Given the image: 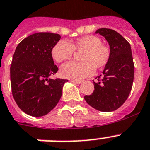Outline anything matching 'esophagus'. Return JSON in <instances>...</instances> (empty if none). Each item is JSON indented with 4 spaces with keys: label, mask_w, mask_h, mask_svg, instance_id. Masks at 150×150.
Masks as SVG:
<instances>
[{
    "label": "esophagus",
    "mask_w": 150,
    "mask_h": 150,
    "mask_svg": "<svg viewBox=\"0 0 150 150\" xmlns=\"http://www.w3.org/2000/svg\"><path fill=\"white\" fill-rule=\"evenodd\" d=\"M70 81L72 82V83H74L75 84H80L82 83L81 80H71Z\"/></svg>",
    "instance_id": "esophagus-1"
}]
</instances>
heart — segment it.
<instances>
[{"mask_svg":"<svg viewBox=\"0 0 150 150\" xmlns=\"http://www.w3.org/2000/svg\"><path fill=\"white\" fill-rule=\"evenodd\" d=\"M74 52H82L81 62L67 63L61 68V76L71 80H79L91 76L95 68L100 70L105 67L111 56L108 46L102 44L100 38L92 35L80 37L70 43L59 41L53 46L51 54L54 61L61 63L71 59Z\"/></svg>","mask_w":150,"mask_h":150,"instance_id":"1","label":"heart"}]
</instances>
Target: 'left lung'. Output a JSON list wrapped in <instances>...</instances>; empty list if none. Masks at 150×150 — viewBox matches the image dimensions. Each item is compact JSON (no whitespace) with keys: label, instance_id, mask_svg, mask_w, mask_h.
Returning a JSON list of instances; mask_svg holds the SVG:
<instances>
[{"label":"left lung","instance_id":"obj_1","mask_svg":"<svg viewBox=\"0 0 150 150\" xmlns=\"http://www.w3.org/2000/svg\"><path fill=\"white\" fill-rule=\"evenodd\" d=\"M96 33L104 36L110 46L111 56L103 70L97 76L94 91L84 99L90 106L101 112H113L128 98L134 76V64L130 45L121 34L107 28L98 29ZM97 78V77H96Z\"/></svg>","mask_w":150,"mask_h":150}]
</instances>
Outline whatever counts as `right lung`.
Returning a JSON list of instances; mask_svg holds the SVG:
<instances>
[{
    "label": "right lung",
    "mask_w": 150,
    "mask_h": 150,
    "mask_svg": "<svg viewBox=\"0 0 150 150\" xmlns=\"http://www.w3.org/2000/svg\"><path fill=\"white\" fill-rule=\"evenodd\" d=\"M61 35L37 33L19 43L11 67V83L19 108L33 117H42L52 111L62 95L64 79H50L57 72L52 57L53 46Z\"/></svg>",
    "instance_id": "1"
}]
</instances>
